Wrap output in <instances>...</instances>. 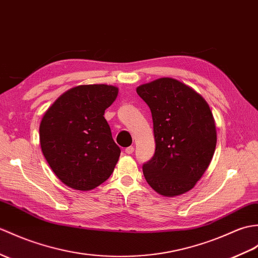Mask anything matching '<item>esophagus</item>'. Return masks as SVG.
<instances>
[{
  "mask_svg": "<svg viewBox=\"0 0 258 258\" xmlns=\"http://www.w3.org/2000/svg\"><path fill=\"white\" fill-rule=\"evenodd\" d=\"M133 152H134V147L133 146H130L127 148H125V153H126L127 155L133 154Z\"/></svg>",
  "mask_w": 258,
  "mask_h": 258,
  "instance_id": "obj_1",
  "label": "esophagus"
}]
</instances>
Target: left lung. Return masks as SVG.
Masks as SVG:
<instances>
[{
  "label": "left lung",
  "mask_w": 258,
  "mask_h": 258,
  "mask_svg": "<svg viewBox=\"0 0 258 258\" xmlns=\"http://www.w3.org/2000/svg\"><path fill=\"white\" fill-rule=\"evenodd\" d=\"M152 112L156 149L143 172L151 187L165 197L191 190L211 163L217 131L207 101L172 78L137 87Z\"/></svg>",
  "instance_id": "left-lung-1"
}]
</instances>
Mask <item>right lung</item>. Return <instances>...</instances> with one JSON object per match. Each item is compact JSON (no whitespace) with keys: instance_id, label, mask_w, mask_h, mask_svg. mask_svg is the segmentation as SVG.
<instances>
[{"instance_id":"1","label":"right lung","mask_w":258,"mask_h":258,"mask_svg":"<svg viewBox=\"0 0 258 258\" xmlns=\"http://www.w3.org/2000/svg\"><path fill=\"white\" fill-rule=\"evenodd\" d=\"M117 92L107 85L78 86L61 94L41 118V151L68 187L94 189L114 170L121 149L103 115Z\"/></svg>"}]
</instances>
